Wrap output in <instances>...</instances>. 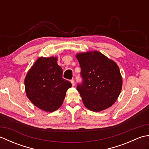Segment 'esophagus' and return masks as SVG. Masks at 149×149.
<instances>
[{
    "label": "esophagus",
    "instance_id": "obj_1",
    "mask_svg": "<svg viewBox=\"0 0 149 149\" xmlns=\"http://www.w3.org/2000/svg\"><path fill=\"white\" fill-rule=\"evenodd\" d=\"M70 82H71V83H72V86H75V81H74V79H72L70 81Z\"/></svg>",
    "mask_w": 149,
    "mask_h": 149
}]
</instances>
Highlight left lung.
<instances>
[{
    "instance_id": "left-lung-1",
    "label": "left lung",
    "mask_w": 149,
    "mask_h": 149,
    "mask_svg": "<svg viewBox=\"0 0 149 149\" xmlns=\"http://www.w3.org/2000/svg\"><path fill=\"white\" fill-rule=\"evenodd\" d=\"M83 82L77 86L84 105L99 112L111 106L121 92L122 78L116 63L98 51L76 54Z\"/></svg>"
}]
</instances>
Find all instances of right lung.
I'll return each instance as SVG.
<instances>
[{
    "label": "right lung",
    "instance_id": "obj_1",
    "mask_svg": "<svg viewBox=\"0 0 149 149\" xmlns=\"http://www.w3.org/2000/svg\"><path fill=\"white\" fill-rule=\"evenodd\" d=\"M56 57L38 59L28 71L24 84L27 97L34 106L47 112L59 108L72 86L63 79V69Z\"/></svg>",
    "mask_w": 149,
    "mask_h": 149
}]
</instances>
